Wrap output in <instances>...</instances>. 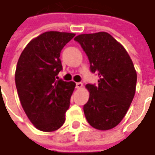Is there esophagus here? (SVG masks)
Listing matches in <instances>:
<instances>
[{
  "mask_svg": "<svg viewBox=\"0 0 155 155\" xmlns=\"http://www.w3.org/2000/svg\"><path fill=\"white\" fill-rule=\"evenodd\" d=\"M83 87V84L82 83H80V82H78V83H76V88H78V89H80V88H82Z\"/></svg>",
  "mask_w": 155,
  "mask_h": 155,
  "instance_id": "obj_1",
  "label": "esophagus"
}]
</instances>
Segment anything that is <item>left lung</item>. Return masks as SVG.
Instances as JSON below:
<instances>
[{
  "mask_svg": "<svg viewBox=\"0 0 155 155\" xmlns=\"http://www.w3.org/2000/svg\"><path fill=\"white\" fill-rule=\"evenodd\" d=\"M75 40L88 56L91 71L99 77L98 86H86V119L96 129H111L125 117L136 93L133 61L123 45L106 32L78 35Z\"/></svg>",
  "mask_w": 155,
  "mask_h": 155,
  "instance_id": "8db88e82",
  "label": "left lung"
}]
</instances>
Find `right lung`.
I'll return each instance as SVG.
<instances>
[{
	"label": "right lung",
	"mask_w": 155,
	"mask_h": 155,
	"mask_svg": "<svg viewBox=\"0 0 155 155\" xmlns=\"http://www.w3.org/2000/svg\"><path fill=\"white\" fill-rule=\"evenodd\" d=\"M74 33L48 31L32 39L18 61L15 83L22 108L31 123L44 132L65 122L76 84L57 77L62 69L61 51Z\"/></svg>",
	"instance_id": "add662e5"
}]
</instances>
